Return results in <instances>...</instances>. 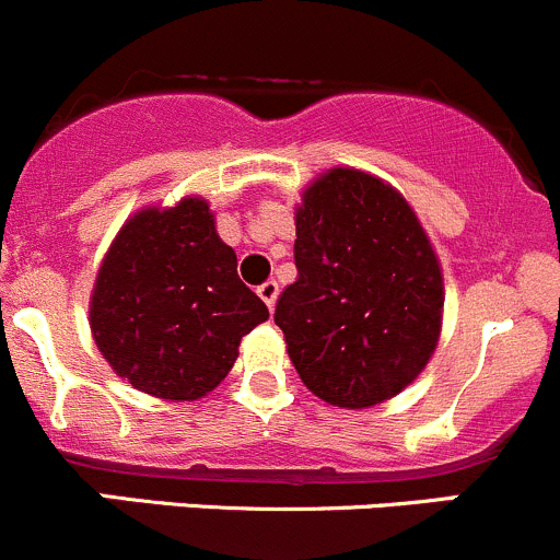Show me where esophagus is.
I'll return each mask as SVG.
<instances>
[{"instance_id": "1", "label": "esophagus", "mask_w": 560, "mask_h": 560, "mask_svg": "<svg viewBox=\"0 0 560 560\" xmlns=\"http://www.w3.org/2000/svg\"><path fill=\"white\" fill-rule=\"evenodd\" d=\"M278 293H280V285L275 280H267V282H261V285H258V296H261L264 302H267L269 310H275V302H278Z\"/></svg>"}]
</instances>
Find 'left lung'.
<instances>
[{"mask_svg": "<svg viewBox=\"0 0 560 560\" xmlns=\"http://www.w3.org/2000/svg\"><path fill=\"white\" fill-rule=\"evenodd\" d=\"M296 212V280L275 307L288 357L313 395L368 408L406 389L435 351L444 280L406 198L335 168Z\"/></svg>", "mask_w": 560, "mask_h": 560, "instance_id": "obj_1", "label": "left lung"}]
</instances>
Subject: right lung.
I'll use <instances>...</instances> for the list:
<instances>
[{"label": "right lung", "mask_w": 560, "mask_h": 560, "mask_svg": "<svg viewBox=\"0 0 560 560\" xmlns=\"http://www.w3.org/2000/svg\"><path fill=\"white\" fill-rule=\"evenodd\" d=\"M269 310L201 198L143 209L110 245L92 293V335L116 375L163 400H198L234 368Z\"/></svg>", "instance_id": "obj_1"}]
</instances>
